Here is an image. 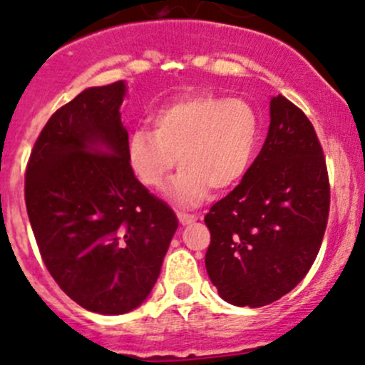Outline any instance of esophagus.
Here are the masks:
<instances>
[{"mask_svg":"<svg viewBox=\"0 0 365 365\" xmlns=\"http://www.w3.org/2000/svg\"><path fill=\"white\" fill-rule=\"evenodd\" d=\"M178 219H179V222L182 224V226H187V224H191V222H195V220H198V217L190 215V214H182V212H179Z\"/></svg>","mask_w":365,"mask_h":365,"instance_id":"obj_1","label":"esophagus"}]
</instances>
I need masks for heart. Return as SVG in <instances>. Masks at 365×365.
Wrapping results in <instances>:
<instances>
[{
    "mask_svg": "<svg viewBox=\"0 0 365 365\" xmlns=\"http://www.w3.org/2000/svg\"><path fill=\"white\" fill-rule=\"evenodd\" d=\"M151 122L153 130L130 133L128 162L143 186L162 190L179 160L181 170L167 191L179 207H196L212 187H235L255 158L260 122L245 100L186 94L155 110Z\"/></svg>",
    "mask_w": 365,
    "mask_h": 365,
    "instance_id": "1",
    "label": "heart"
}]
</instances>
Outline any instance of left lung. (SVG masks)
<instances>
[{"instance_id":"8db88e82","label":"left lung","mask_w":365,"mask_h":365,"mask_svg":"<svg viewBox=\"0 0 365 365\" xmlns=\"http://www.w3.org/2000/svg\"><path fill=\"white\" fill-rule=\"evenodd\" d=\"M271 124L241 182L205 215V267L220 298L264 307L312 267L329 215L326 160L312 122L284 96L271 98Z\"/></svg>"}]
</instances>
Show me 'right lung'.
Returning a JSON list of instances; mask_svg holds the SVG:
<instances>
[{
  "label": "right lung",
  "instance_id": "1",
  "mask_svg": "<svg viewBox=\"0 0 365 365\" xmlns=\"http://www.w3.org/2000/svg\"><path fill=\"white\" fill-rule=\"evenodd\" d=\"M124 81L88 88L53 113L26 174L29 220L44 265L76 304L120 315L160 276L178 217L128 162Z\"/></svg>",
  "mask_w": 365,
  "mask_h": 365
}]
</instances>
